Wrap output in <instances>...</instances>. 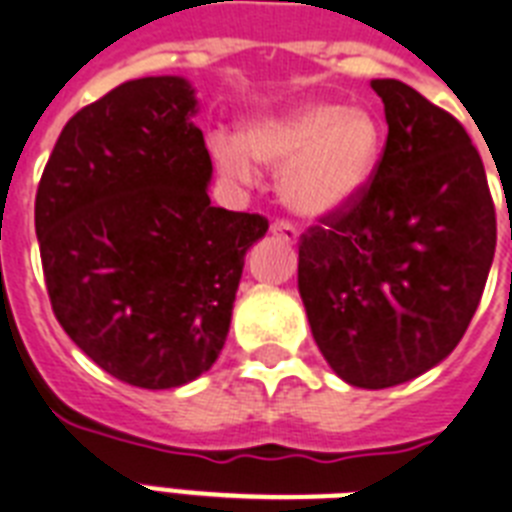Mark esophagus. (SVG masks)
I'll use <instances>...</instances> for the list:
<instances>
[{
	"label": "esophagus",
	"instance_id": "34e87169",
	"mask_svg": "<svg viewBox=\"0 0 512 512\" xmlns=\"http://www.w3.org/2000/svg\"><path fill=\"white\" fill-rule=\"evenodd\" d=\"M270 231H273L278 239H284L286 244H297V239H299L297 226H292L289 220H273V223H270Z\"/></svg>",
	"mask_w": 512,
	"mask_h": 512
}]
</instances>
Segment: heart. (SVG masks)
Returning a JSON list of instances; mask_svg holds the SVG:
<instances>
[{"label":"heart","mask_w":512,"mask_h":512,"mask_svg":"<svg viewBox=\"0 0 512 512\" xmlns=\"http://www.w3.org/2000/svg\"><path fill=\"white\" fill-rule=\"evenodd\" d=\"M218 168L249 184L255 161L278 168L286 205L302 215H326L344 207L371 178L381 152V128L363 107L305 102L249 123L244 141L215 134L210 139Z\"/></svg>","instance_id":"b5f03b06"}]
</instances>
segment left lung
<instances>
[{"label": "left lung", "instance_id": "obj_1", "mask_svg": "<svg viewBox=\"0 0 512 512\" xmlns=\"http://www.w3.org/2000/svg\"><path fill=\"white\" fill-rule=\"evenodd\" d=\"M368 184L299 236V297L347 384L386 389L442 363L471 323L497 244L484 162L458 118L394 78Z\"/></svg>", "mask_w": 512, "mask_h": 512}]
</instances>
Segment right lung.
<instances>
[{"instance_id": "right-lung-1", "label": "right lung", "mask_w": 512, "mask_h": 512, "mask_svg": "<svg viewBox=\"0 0 512 512\" xmlns=\"http://www.w3.org/2000/svg\"><path fill=\"white\" fill-rule=\"evenodd\" d=\"M189 81H126L65 123L36 191L54 318L110 376L173 389L226 344L247 249L268 220L210 205Z\"/></svg>"}]
</instances>
